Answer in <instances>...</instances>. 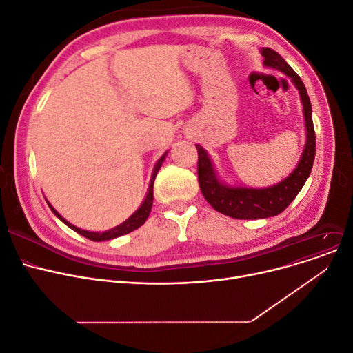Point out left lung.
Returning <instances> with one entry per match:
<instances>
[{"label": "left lung", "mask_w": 353, "mask_h": 353, "mask_svg": "<svg viewBox=\"0 0 353 353\" xmlns=\"http://www.w3.org/2000/svg\"><path fill=\"white\" fill-rule=\"evenodd\" d=\"M261 52L265 58L263 64L266 67L276 68L278 71L288 75L299 91L303 105L306 143L299 163L289 174V176H286L276 185L261 190L246 188V186H230L222 183L216 176L208 152L201 145H196L198 181L202 195L215 211L235 219H262L279 215L288 208V205L295 199V196L302 190V186L305 185L310 174V170H312L315 159L316 137L312 121V107H310V99L301 77L276 51L271 48H262Z\"/></svg>", "instance_id": "1"}]
</instances>
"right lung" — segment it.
Returning <instances> with one entry per match:
<instances>
[{
  "instance_id": "1",
  "label": "right lung",
  "mask_w": 353,
  "mask_h": 353,
  "mask_svg": "<svg viewBox=\"0 0 353 353\" xmlns=\"http://www.w3.org/2000/svg\"><path fill=\"white\" fill-rule=\"evenodd\" d=\"M167 154H168V152H165V154L158 159V162L155 163L154 171H152V176H151V182H150L148 194H147V196H145L142 205L139 206V208H138L125 222H122L121 225L112 228V230H108V231H105V232H91V231L81 230V228H77L75 225L70 223L68 221H65L64 218H62V216L54 210V206H52L50 202H47V203H48V206H50L51 211L54 212L55 216H58L67 226H70L72 231H75L77 234H79V235H82V236H85V238H88V239H91V241H95V242H99V241H110V239L118 238V236H121V235L130 234V232L138 230L139 226H142V225L145 223V221H147V218L150 216V212H151V208H152V201H154V181H155V176H157V174H158V171H159V168H161V165H162L165 157H167Z\"/></svg>"
}]
</instances>
